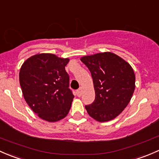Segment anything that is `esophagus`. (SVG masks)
I'll list each match as a JSON object with an SVG mask.
<instances>
[{"label": "esophagus", "mask_w": 159, "mask_h": 159, "mask_svg": "<svg viewBox=\"0 0 159 159\" xmlns=\"http://www.w3.org/2000/svg\"><path fill=\"white\" fill-rule=\"evenodd\" d=\"M82 93H83V89H82V88H80L79 89H77V91H76V94H77L78 96H81Z\"/></svg>", "instance_id": "1"}]
</instances>
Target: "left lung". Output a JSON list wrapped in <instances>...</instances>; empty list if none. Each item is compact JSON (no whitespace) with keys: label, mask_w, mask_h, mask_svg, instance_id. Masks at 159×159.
Wrapping results in <instances>:
<instances>
[{"label":"left lung","mask_w":159,"mask_h":159,"mask_svg":"<svg viewBox=\"0 0 159 159\" xmlns=\"http://www.w3.org/2000/svg\"><path fill=\"white\" fill-rule=\"evenodd\" d=\"M93 80L96 97L85 106L88 114L99 122L115 119L124 110L135 90V76L126 61L110 52L82 57Z\"/></svg>","instance_id":"left-lung-1"}]
</instances>
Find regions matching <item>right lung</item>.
Returning a JSON list of instances; mask_svg holds the SVG:
<instances>
[{"label":"right lung","instance_id":"obj_1","mask_svg":"<svg viewBox=\"0 0 159 159\" xmlns=\"http://www.w3.org/2000/svg\"><path fill=\"white\" fill-rule=\"evenodd\" d=\"M69 59L40 53L27 59L20 70L23 96L33 111L48 122L66 117L74 96L69 88L70 76L65 70Z\"/></svg>","mask_w":159,"mask_h":159}]
</instances>
